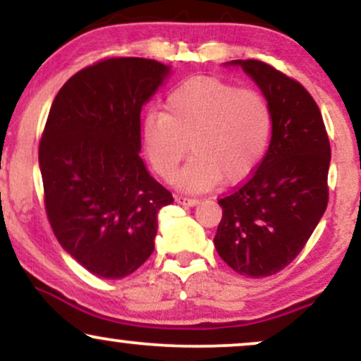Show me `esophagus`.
<instances>
[{
	"label": "esophagus",
	"instance_id": "34e87169",
	"mask_svg": "<svg viewBox=\"0 0 361 361\" xmlns=\"http://www.w3.org/2000/svg\"><path fill=\"white\" fill-rule=\"evenodd\" d=\"M176 204L180 205H188V207H193L198 204V198H192V197H185V195H176Z\"/></svg>",
	"mask_w": 361,
	"mask_h": 361
}]
</instances>
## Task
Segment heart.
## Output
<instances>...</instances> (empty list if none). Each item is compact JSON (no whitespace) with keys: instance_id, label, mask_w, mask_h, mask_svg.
Here are the masks:
<instances>
[{"instance_id":"1","label":"heart","mask_w":361,"mask_h":361,"mask_svg":"<svg viewBox=\"0 0 361 361\" xmlns=\"http://www.w3.org/2000/svg\"><path fill=\"white\" fill-rule=\"evenodd\" d=\"M273 130V111L263 94L219 78H190L169 91L164 114L142 123L144 151L163 180L176 176L181 161H192L180 186L200 192L224 180L235 183L259 164Z\"/></svg>"}]
</instances>
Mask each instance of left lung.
Returning <instances> with one entry per match:
<instances>
[{
	"label": "left lung",
	"instance_id": "left-lung-1",
	"mask_svg": "<svg viewBox=\"0 0 361 361\" xmlns=\"http://www.w3.org/2000/svg\"><path fill=\"white\" fill-rule=\"evenodd\" d=\"M267 97L271 142L255 171L219 198L214 238L219 256L239 275L263 279L304 250L329 200L331 146L321 110L299 81L263 61H234Z\"/></svg>",
	"mask_w": 361,
	"mask_h": 361
}]
</instances>
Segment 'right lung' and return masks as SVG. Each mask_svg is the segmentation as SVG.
<instances>
[{"label": "right lung", "mask_w": 361, "mask_h": 361, "mask_svg": "<svg viewBox=\"0 0 361 361\" xmlns=\"http://www.w3.org/2000/svg\"><path fill=\"white\" fill-rule=\"evenodd\" d=\"M168 66L106 57L86 66L54 98L39 164L44 205L57 241L102 279H123L154 251L157 212L169 190L140 159V110Z\"/></svg>", "instance_id": "right-lung-1"}]
</instances>
